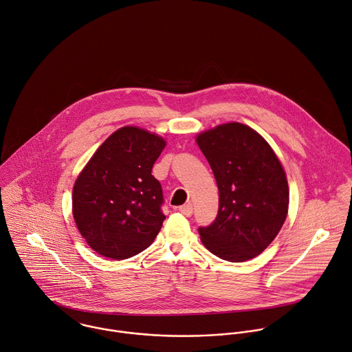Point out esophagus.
Listing matches in <instances>:
<instances>
[{
    "label": "esophagus",
    "instance_id": "esophagus-1",
    "mask_svg": "<svg viewBox=\"0 0 352 352\" xmlns=\"http://www.w3.org/2000/svg\"><path fill=\"white\" fill-rule=\"evenodd\" d=\"M179 212L184 213L185 216H192L193 214V206L190 203H188V204L179 207Z\"/></svg>",
    "mask_w": 352,
    "mask_h": 352
}]
</instances>
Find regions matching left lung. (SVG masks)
I'll return each mask as SVG.
<instances>
[{"instance_id":"left-lung-1","label":"left lung","mask_w":352,"mask_h":352,"mask_svg":"<svg viewBox=\"0 0 352 352\" xmlns=\"http://www.w3.org/2000/svg\"><path fill=\"white\" fill-rule=\"evenodd\" d=\"M196 142L219 189L214 221L199 228L203 245L226 261L254 258L276 238L288 213L287 175L278 155L258 132L239 122L204 131Z\"/></svg>"}]
</instances>
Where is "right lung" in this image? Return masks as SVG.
I'll return each mask as SVG.
<instances>
[{
  "instance_id": "right-lung-1",
  "label": "right lung",
  "mask_w": 352,
  "mask_h": 352,
  "mask_svg": "<svg viewBox=\"0 0 352 352\" xmlns=\"http://www.w3.org/2000/svg\"><path fill=\"white\" fill-rule=\"evenodd\" d=\"M166 140L124 126L95 151L74 181L72 213L98 254L125 260L145 250L162 228L163 193L151 174Z\"/></svg>"
}]
</instances>
